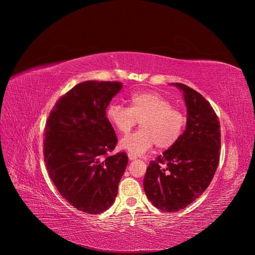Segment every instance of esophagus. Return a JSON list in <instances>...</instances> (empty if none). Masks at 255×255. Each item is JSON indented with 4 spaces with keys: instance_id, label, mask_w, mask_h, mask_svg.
Masks as SVG:
<instances>
[{
    "instance_id": "obj_1",
    "label": "esophagus",
    "mask_w": 255,
    "mask_h": 255,
    "mask_svg": "<svg viewBox=\"0 0 255 255\" xmlns=\"http://www.w3.org/2000/svg\"><path fill=\"white\" fill-rule=\"evenodd\" d=\"M128 157H129V159H130V160H135V159L137 158V156H136L135 154L131 153V152H128Z\"/></svg>"
}]
</instances>
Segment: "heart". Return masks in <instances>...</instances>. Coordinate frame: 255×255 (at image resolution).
<instances>
[{
	"mask_svg": "<svg viewBox=\"0 0 255 255\" xmlns=\"http://www.w3.org/2000/svg\"><path fill=\"white\" fill-rule=\"evenodd\" d=\"M107 118L120 133H128L136 124L140 129L126 135L120 147L135 155L146 152L154 144L158 148H168L183 133L186 118L171 102L158 93L139 92L129 98V108L111 104L107 108Z\"/></svg>",
	"mask_w": 255,
	"mask_h": 255,
	"instance_id": "1",
	"label": "heart"
}]
</instances>
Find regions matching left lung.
Masks as SVG:
<instances>
[{
	"mask_svg": "<svg viewBox=\"0 0 255 255\" xmlns=\"http://www.w3.org/2000/svg\"><path fill=\"white\" fill-rule=\"evenodd\" d=\"M183 92L187 126L177 141L150 161L143 180L144 192L157 209L177 212L209 187L219 163L221 130L210 103L184 84H170Z\"/></svg>",
	"mask_w": 255,
	"mask_h": 255,
	"instance_id": "left-lung-1",
	"label": "left lung"
}]
</instances>
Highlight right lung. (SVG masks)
I'll list each match as a JSON object with an SVG mask.
<instances>
[{"mask_svg":"<svg viewBox=\"0 0 255 255\" xmlns=\"http://www.w3.org/2000/svg\"><path fill=\"white\" fill-rule=\"evenodd\" d=\"M122 87L83 82L56 102L46 122L43 153L49 176L60 195L85 213L112 206L128 163L125 152L109 155L118 139L106 110Z\"/></svg>","mask_w":255,"mask_h":255,"instance_id":"right-lung-1","label":"right lung"}]
</instances>
